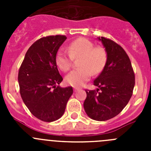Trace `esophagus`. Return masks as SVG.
Returning a JSON list of instances; mask_svg holds the SVG:
<instances>
[{
  "mask_svg": "<svg viewBox=\"0 0 151 151\" xmlns=\"http://www.w3.org/2000/svg\"><path fill=\"white\" fill-rule=\"evenodd\" d=\"M78 90V89L77 88H74V91H75V92H76Z\"/></svg>",
  "mask_w": 151,
  "mask_h": 151,
  "instance_id": "34e87169",
  "label": "esophagus"
}]
</instances>
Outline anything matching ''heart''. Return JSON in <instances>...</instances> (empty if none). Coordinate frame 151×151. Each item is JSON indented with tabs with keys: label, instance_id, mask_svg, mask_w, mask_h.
Returning <instances> with one entry per match:
<instances>
[{
	"label": "heart",
	"instance_id": "obj_1",
	"mask_svg": "<svg viewBox=\"0 0 151 151\" xmlns=\"http://www.w3.org/2000/svg\"><path fill=\"white\" fill-rule=\"evenodd\" d=\"M67 51L61 49L56 56V63L61 71L67 72L72 66L73 60L79 59L80 69L70 72L65 78L66 84L73 87H81L94 75L99 74L106 65L107 54L103 47H94L90 40L79 38L72 41Z\"/></svg>",
	"mask_w": 151,
	"mask_h": 151
}]
</instances>
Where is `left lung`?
Masks as SVG:
<instances>
[{
    "label": "left lung",
    "mask_w": 151,
    "mask_h": 151,
    "mask_svg": "<svg viewBox=\"0 0 151 151\" xmlns=\"http://www.w3.org/2000/svg\"><path fill=\"white\" fill-rule=\"evenodd\" d=\"M107 60L94 81L97 90H85L84 109L91 119L106 121L115 117L127 105L134 87V73L129 56L120 45L101 37Z\"/></svg>",
    "instance_id": "obj_1"
}]
</instances>
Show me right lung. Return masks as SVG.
Returning a JSON list of instances; mask_svg holds the SVG:
<instances>
[{"label":"right lung","mask_w":151,"mask_h":151,"mask_svg":"<svg viewBox=\"0 0 151 151\" xmlns=\"http://www.w3.org/2000/svg\"><path fill=\"white\" fill-rule=\"evenodd\" d=\"M65 35L44 37L29 48L18 74L20 95L33 116L44 122H54L63 115L73 88H61L56 56L66 41Z\"/></svg>","instance_id":"right-lung-1"}]
</instances>
